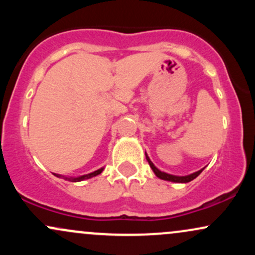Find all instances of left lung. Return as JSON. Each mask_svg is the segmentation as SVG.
Wrapping results in <instances>:
<instances>
[{"label": "left lung", "instance_id": "1", "mask_svg": "<svg viewBox=\"0 0 255 255\" xmlns=\"http://www.w3.org/2000/svg\"><path fill=\"white\" fill-rule=\"evenodd\" d=\"M146 154V153H145ZM146 159H147L148 164L152 168V170H153L154 174H156L157 177L162 178V180H165V181H171V182H178V183H187V182H191L192 180H194L195 177L199 176L200 175V172L204 170V169H201V170H199L197 172H193L191 175H187V176H175V175H170V174H166V172H163L160 171L159 169H157L156 166H154L153 163L151 162V159L148 158L147 154H146Z\"/></svg>", "mask_w": 255, "mask_h": 255}]
</instances>
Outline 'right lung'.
<instances>
[{
    "label": "right lung",
    "mask_w": 255,
    "mask_h": 255,
    "mask_svg": "<svg viewBox=\"0 0 255 255\" xmlns=\"http://www.w3.org/2000/svg\"><path fill=\"white\" fill-rule=\"evenodd\" d=\"M103 170H104V168H101V169H98V170L91 172V174L83 175V176H79V177H66V176H61V175H57V174H55V175H56L57 177H63L64 180L71 181V182H79V181H84V180H87V178H91V177H93V176H97V175L101 174V172L103 171Z\"/></svg>",
    "instance_id": "add662e5"
}]
</instances>
